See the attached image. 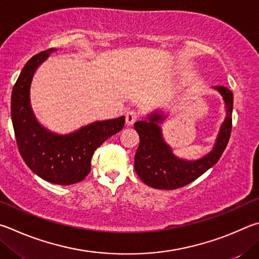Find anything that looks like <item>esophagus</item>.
Returning <instances> with one entry per match:
<instances>
[{"label":"esophagus","mask_w":259,"mask_h":259,"mask_svg":"<svg viewBox=\"0 0 259 259\" xmlns=\"http://www.w3.org/2000/svg\"><path fill=\"white\" fill-rule=\"evenodd\" d=\"M138 112L137 111H134V110H128L126 112V115H125V120H126V124L128 125V126H131V125H133L135 121H137V119H138Z\"/></svg>","instance_id":"34e87169"}]
</instances>
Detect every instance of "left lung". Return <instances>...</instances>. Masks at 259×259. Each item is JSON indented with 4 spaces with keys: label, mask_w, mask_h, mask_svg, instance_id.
Segmentation results:
<instances>
[{
    "label": "left lung",
    "mask_w": 259,
    "mask_h": 259,
    "mask_svg": "<svg viewBox=\"0 0 259 259\" xmlns=\"http://www.w3.org/2000/svg\"><path fill=\"white\" fill-rule=\"evenodd\" d=\"M214 89L224 99L226 117L212 150L200 159L188 161L173 155L170 147L162 139L161 128L158 125L165 119L160 112L149 115V120L135 122L134 128L139 133L140 144L134 157V169L143 183L160 190L182 188L197 180L220 160L228 146L232 130L233 93L222 85H217Z\"/></svg>",
    "instance_id": "8db88e82"
}]
</instances>
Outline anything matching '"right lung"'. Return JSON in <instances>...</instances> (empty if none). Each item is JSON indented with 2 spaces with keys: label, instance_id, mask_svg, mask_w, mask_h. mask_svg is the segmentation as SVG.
<instances>
[{
  "label": "right lung",
  "instance_id": "obj_1",
  "mask_svg": "<svg viewBox=\"0 0 259 259\" xmlns=\"http://www.w3.org/2000/svg\"><path fill=\"white\" fill-rule=\"evenodd\" d=\"M53 51L56 50L49 49L35 54L22 68L12 90L11 119L26 165L50 183L70 185L89 175L94 151L122 130L125 117L95 121L67 135L51 133L39 125L30 108V83L35 70Z\"/></svg>",
  "mask_w": 259,
  "mask_h": 259
}]
</instances>
